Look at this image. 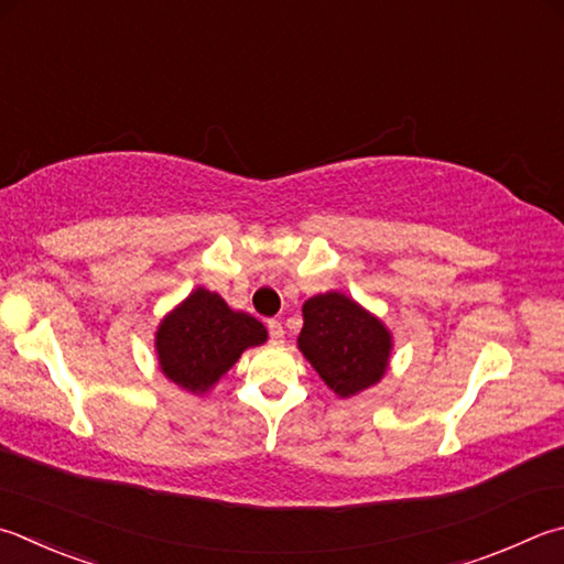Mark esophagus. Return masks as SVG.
<instances>
[{"label": "esophagus", "instance_id": "esophagus-1", "mask_svg": "<svg viewBox=\"0 0 564 564\" xmlns=\"http://www.w3.org/2000/svg\"><path fill=\"white\" fill-rule=\"evenodd\" d=\"M265 327H269L271 343H273V345H281V343H283V335H285L281 321H269V323H265Z\"/></svg>", "mask_w": 564, "mask_h": 564}]
</instances>
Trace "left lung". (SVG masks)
<instances>
[{
	"mask_svg": "<svg viewBox=\"0 0 564 564\" xmlns=\"http://www.w3.org/2000/svg\"><path fill=\"white\" fill-rule=\"evenodd\" d=\"M299 347L337 397H352L387 372L392 333L345 293H321L303 303Z\"/></svg>",
	"mask_w": 564,
	"mask_h": 564,
	"instance_id": "8db88e82",
	"label": "left lung"
}]
</instances>
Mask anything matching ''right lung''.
Returning a JSON list of instances; mask_svg holds the SVG:
<instances>
[{
  "instance_id": "right-lung-1",
  "label": "right lung",
  "mask_w": 564,
  "mask_h": 564,
  "mask_svg": "<svg viewBox=\"0 0 564 564\" xmlns=\"http://www.w3.org/2000/svg\"><path fill=\"white\" fill-rule=\"evenodd\" d=\"M265 337L269 333L253 315L231 311L221 295L197 289L162 317L155 350L167 380L192 394H204L247 347L263 345Z\"/></svg>"
}]
</instances>
